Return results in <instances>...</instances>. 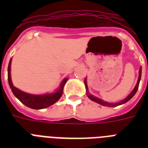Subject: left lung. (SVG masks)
Here are the masks:
<instances>
[{
  "mask_svg": "<svg viewBox=\"0 0 148 148\" xmlns=\"http://www.w3.org/2000/svg\"><path fill=\"white\" fill-rule=\"evenodd\" d=\"M140 78H141V67H140V70H139V77H138V83H137V84H136L135 88H134V90L131 91V94H130V95H129L128 96L126 97V98L124 99V100H123V101H121V102H119V103H108V102H106V101H102L101 99H99V98H97V97H95V96H93V95H90V94H89V92H88V85H87V81H86V79H85V80H84V84H85L86 90H87V92L86 93H87L88 97H89V98H90L91 101H95V102H96V103H100V104H101V105L106 106V107H117V106L121 105V104H123V103L127 102V101H130V100H131V99L134 96V95H135L136 92H137V90H138V87H139V83H140Z\"/></svg>",
  "mask_w": 148,
  "mask_h": 148,
  "instance_id": "obj_1",
  "label": "left lung"
}]
</instances>
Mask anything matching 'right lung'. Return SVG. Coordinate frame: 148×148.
Here are the masks:
<instances>
[{
  "label": "right lung",
  "mask_w": 148,
  "mask_h": 148,
  "mask_svg": "<svg viewBox=\"0 0 148 148\" xmlns=\"http://www.w3.org/2000/svg\"><path fill=\"white\" fill-rule=\"evenodd\" d=\"M10 64H11V59L10 60V62L8 64V83H9V85H10L13 94L21 103H24V105H26L27 107L30 108H32V109H37V110L43 109V108H46L56 103L62 96L63 88L67 82V78L64 79L58 90L56 92L51 93V94H46V95H31V94L23 92L19 89H17V88H15L14 86L13 85L11 78H10Z\"/></svg>",
  "instance_id": "1"
}]
</instances>
